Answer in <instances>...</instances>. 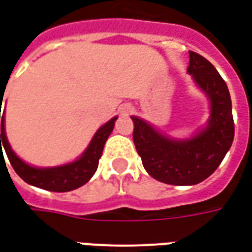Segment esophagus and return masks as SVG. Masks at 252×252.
I'll return each mask as SVG.
<instances>
[{
    "label": "esophagus",
    "instance_id": "34e87169",
    "mask_svg": "<svg viewBox=\"0 0 252 252\" xmlns=\"http://www.w3.org/2000/svg\"><path fill=\"white\" fill-rule=\"evenodd\" d=\"M120 112L123 115H131L132 112H133V108H132L131 105H123L120 108Z\"/></svg>",
    "mask_w": 252,
    "mask_h": 252
}]
</instances>
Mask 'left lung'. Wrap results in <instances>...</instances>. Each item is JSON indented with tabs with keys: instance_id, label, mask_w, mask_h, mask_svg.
<instances>
[{
	"instance_id": "obj_1",
	"label": "left lung",
	"mask_w": 252,
	"mask_h": 252,
	"mask_svg": "<svg viewBox=\"0 0 252 252\" xmlns=\"http://www.w3.org/2000/svg\"><path fill=\"white\" fill-rule=\"evenodd\" d=\"M188 72L211 102L208 124L195 136L174 140L142 119L132 116L133 143L148 174L169 185H197L220 166L235 135L232 104L227 83L215 66L189 51Z\"/></svg>"
}]
</instances>
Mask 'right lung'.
<instances>
[{
    "instance_id": "right-lung-1",
    "label": "right lung",
    "mask_w": 252,
    "mask_h": 252,
    "mask_svg": "<svg viewBox=\"0 0 252 252\" xmlns=\"http://www.w3.org/2000/svg\"><path fill=\"white\" fill-rule=\"evenodd\" d=\"M2 99V95H1ZM1 105L0 102V119H1V133H0V147L2 151V146L5 148V153L8 155V159L14 171L17 173L21 180H24L27 184L33 185L40 189L50 190V191H70V190L78 189L79 186L85 185L95 173L98 167V160L102 155L105 142L109 137L113 131L115 121L117 117H113L106 124L99 128L95 132V135L92 139L89 147L85 150V153L75 160L68 164L58 166V167H32L28 163L23 162L21 159L13 153L10 148L5 133V110L1 116ZM3 144H0V142Z\"/></svg>"
}]
</instances>
